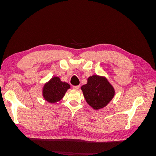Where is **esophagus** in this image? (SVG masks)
I'll use <instances>...</instances> for the list:
<instances>
[{
  "label": "esophagus",
  "mask_w": 156,
  "mask_h": 156,
  "mask_svg": "<svg viewBox=\"0 0 156 156\" xmlns=\"http://www.w3.org/2000/svg\"><path fill=\"white\" fill-rule=\"evenodd\" d=\"M79 88H80V86H79V85L73 86V89H75V90H78Z\"/></svg>",
  "instance_id": "esophagus-1"
}]
</instances>
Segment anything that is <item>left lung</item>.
Here are the masks:
<instances>
[{"instance_id":"left-lung-1","label":"left lung","mask_w":156,"mask_h":156,"mask_svg":"<svg viewBox=\"0 0 156 156\" xmlns=\"http://www.w3.org/2000/svg\"><path fill=\"white\" fill-rule=\"evenodd\" d=\"M81 88L88 104L96 110L105 107L115 96V90L107 79L96 75L88 77Z\"/></svg>"}]
</instances>
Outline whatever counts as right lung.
I'll return each instance as SVG.
<instances>
[{
  "instance_id": "right-lung-1",
  "label": "right lung",
  "mask_w": 156,
  "mask_h": 156,
  "mask_svg": "<svg viewBox=\"0 0 156 156\" xmlns=\"http://www.w3.org/2000/svg\"><path fill=\"white\" fill-rule=\"evenodd\" d=\"M69 88V84L62 82L57 77H54L44 85V98L49 103L57 102L64 97L65 93Z\"/></svg>"
}]
</instances>
